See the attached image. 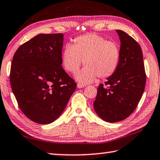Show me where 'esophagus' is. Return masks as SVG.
I'll return each mask as SVG.
<instances>
[{"instance_id":"obj_1","label":"esophagus","mask_w":160,"mask_h":160,"mask_svg":"<svg viewBox=\"0 0 160 160\" xmlns=\"http://www.w3.org/2000/svg\"><path fill=\"white\" fill-rule=\"evenodd\" d=\"M85 86V85L84 84H82V83H78L77 84V87L78 88H84Z\"/></svg>"}]
</instances>
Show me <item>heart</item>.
Returning a JSON list of instances; mask_svg holds the SVG:
<instances>
[{
    "label": "heart",
    "mask_w": 160,
    "mask_h": 160,
    "mask_svg": "<svg viewBox=\"0 0 160 160\" xmlns=\"http://www.w3.org/2000/svg\"><path fill=\"white\" fill-rule=\"evenodd\" d=\"M65 70L75 73L84 62L86 66L76 74L78 81L92 82L99 77L110 78L115 72L120 60V50L115 42L95 33L80 35L67 45L61 56Z\"/></svg>",
    "instance_id": "1"
}]
</instances>
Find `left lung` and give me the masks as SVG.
I'll use <instances>...</instances> for the list:
<instances>
[{
	"mask_svg": "<svg viewBox=\"0 0 160 160\" xmlns=\"http://www.w3.org/2000/svg\"><path fill=\"white\" fill-rule=\"evenodd\" d=\"M120 36V60L115 72L100 84L93 103L96 113L103 120L117 122L132 113L142 96L146 83L142 51L138 42L122 30Z\"/></svg>",
	"mask_w": 160,
	"mask_h": 160,
	"instance_id": "left-lung-1",
	"label": "left lung"
}]
</instances>
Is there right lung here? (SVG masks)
Listing matches in <instances>:
<instances>
[{
	"label": "right lung",
	"mask_w": 160,
	"mask_h": 160,
	"mask_svg": "<svg viewBox=\"0 0 160 160\" xmlns=\"http://www.w3.org/2000/svg\"><path fill=\"white\" fill-rule=\"evenodd\" d=\"M62 33L39 34L15 52L10 82L24 115L38 124L52 122L63 112L77 84L62 67Z\"/></svg>",
	"instance_id": "right-lung-1"
}]
</instances>
